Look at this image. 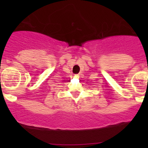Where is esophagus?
Segmentation results:
<instances>
[{
  "label": "esophagus",
  "mask_w": 148,
  "mask_h": 148,
  "mask_svg": "<svg viewBox=\"0 0 148 148\" xmlns=\"http://www.w3.org/2000/svg\"><path fill=\"white\" fill-rule=\"evenodd\" d=\"M74 77H78V75H76V74H75V75H74Z\"/></svg>",
  "instance_id": "esophagus-1"
}]
</instances>
